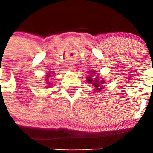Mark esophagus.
I'll use <instances>...</instances> for the list:
<instances>
[{
    "label": "esophagus",
    "instance_id": "1",
    "mask_svg": "<svg viewBox=\"0 0 153 153\" xmlns=\"http://www.w3.org/2000/svg\"><path fill=\"white\" fill-rule=\"evenodd\" d=\"M72 70H73V69H72Z\"/></svg>",
    "mask_w": 153,
    "mask_h": 153
}]
</instances>
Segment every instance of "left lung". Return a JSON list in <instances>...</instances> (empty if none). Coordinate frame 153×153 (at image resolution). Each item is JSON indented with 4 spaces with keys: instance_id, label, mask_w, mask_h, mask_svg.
<instances>
[{
    "instance_id": "obj_1",
    "label": "left lung",
    "mask_w": 153,
    "mask_h": 153,
    "mask_svg": "<svg viewBox=\"0 0 153 153\" xmlns=\"http://www.w3.org/2000/svg\"><path fill=\"white\" fill-rule=\"evenodd\" d=\"M96 74V73H94V72H93L92 73V74ZM88 82H89L90 83H93L94 84V86H95V88H96V90L97 91V92H99L100 90L101 89H102V88H99L101 85H102V83H104V81H100V82L101 83L100 84L99 83V80L98 79H95L93 80L91 77H88Z\"/></svg>"
}]
</instances>
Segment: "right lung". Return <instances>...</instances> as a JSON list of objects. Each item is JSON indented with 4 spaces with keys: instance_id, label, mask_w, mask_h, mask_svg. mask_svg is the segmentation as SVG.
<instances>
[{
    "instance_id": "1",
    "label": "right lung",
    "mask_w": 153,
    "mask_h": 153,
    "mask_svg": "<svg viewBox=\"0 0 153 153\" xmlns=\"http://www.w3.org/2000/svg\"><path fill=\"white\" fill-rule=\"evenodd\" d=\"M49 75H50V74H49ZM49 75H48V77H49ZM48 85H51V83H49V84H48Z\"/></svg>"
}]
</instances>
